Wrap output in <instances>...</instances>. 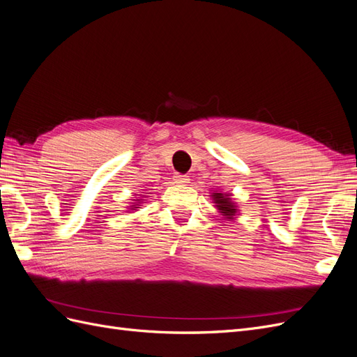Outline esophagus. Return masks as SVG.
I'll return each instance as SVG.
<instances>
[{"label": "esophagus", "instance_id": "obj_1", "mask_svg": "<svg viewBox=\"0 0 357 357\" xmlns=\"http://www.w3.org/2000/svg\"><path fill=\"white\" fill-rule=\"evenodd\" d=\"M172 178H174L176 183H189V177L186 174H180V172H176Z\"/></svg>", "mask_w": 357, "mask_h": 357}]
</instances>
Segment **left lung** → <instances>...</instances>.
<instances>
[{
    "mask_svg": "<svg viewBox=\"0 0 357 357\" xmlns=\"http://www.w3.org/2000/svg\"><path fill=\"white\" fill-rule=\"evenodd\" d=\"M213 198L215 207L220 210V213H223V215H226L228 219H232V215L236 213V208L231 198L226 193H213Z\"/></svg>",
    "mask_w": 357,
    "mask_h": 357,
    "instance_id": "obj_1",
    "label": "left lung"
}]
</instances>
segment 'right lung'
<instances>
[{"instance_id":"right-lung-1","label":"right lung","mask_w":357,"mask_h":357,"mask_svg":"<svg viewBox=\"0 0 357 357\" xmlns=\"http://www.w3.org/2000/svg\"><path fill=\"white\" fill-rule=\"evenodd\" d=\"M134 208H137V207H134Z\"/></svg>"}]
</instances>
